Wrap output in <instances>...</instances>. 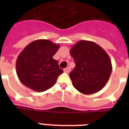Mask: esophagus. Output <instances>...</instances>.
Returning <instances> with one entry per match:
<instances>
[{"label":"esophagus","mask_w":129,"mask_h":129,"mask_svg":"<svg viewBox=\"0 0 129 129\" xmlns=\"http://www.w3.org/2000/svg\"><path fill=\"white\" fill-rule=\"evenodd\" d=\"M64 72L65 73H69V72H70V67H67V68H65L64 70Z\"/></svg>","instance_id":"34e87169"}]
</instances>
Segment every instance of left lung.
Here are the masks:
<instances>
[{
    "label": "left lung",
    "mask_w": 129,
    "mask_h": 129,
    "mask_svg": "<svg viewBox=\"0 0 129 129\" xmlns=\"http://www.w3.org/2000/svg\"><path fill=\"white\" fill-rule=\"evenodd\" d=\"M75 67L70 73L74 87L86 95L102 89L112 72L109 56L95 43L80 41L70 50Z\"/></svg>",
    "instance_id": "left-lung-1"
}]
</instances>
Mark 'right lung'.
<instances>
[{
	"mask_svg": "<svg viewBox=\"0 0 129 129\" xmlns=\"http://www.w3.org/2000/svg\"><path fill=\"white\" fill-rule=\"evenodd\" d=\"M59 48L48 40L34 41L22 51L16 61V72L20 81L26 87L43 92L55 84L63 73L52 56Z\"/></svg>",
	"mask_w": 129,
	"mask_h": 129,
	"instance_id": "right-lung-1",
	"label": "right lung"
}]
</instances>
